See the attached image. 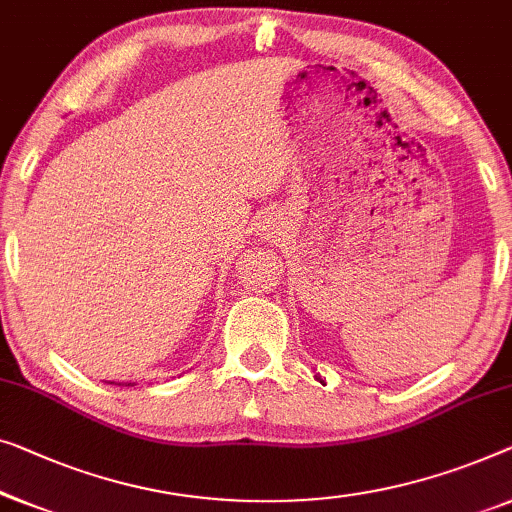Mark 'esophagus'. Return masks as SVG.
Returning <instances> with one entry per match:
<instances>
[{"mask_svg": "<svg viewBox=\"0 0 512 512\" xmlns=\"http://www.w3.org/2000/svg\"><path fill=\"white\" fill-rule=\"evenodd\" d=\"M261 231H263V235H265V238H270V235H274V233H277L279 231V226H277V219H265L263 221V224H261Z\"/></svg>", "mask_w": 512, "mask_h": 512, "instance_id": "esophagus-1", "label": "esophagus"}]
</instances>
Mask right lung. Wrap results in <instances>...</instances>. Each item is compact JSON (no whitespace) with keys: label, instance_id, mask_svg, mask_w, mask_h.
I'll list each match as a JSON object with an SVG mask.
<instances>
[{"label":"right lung","instance_id":"add662e5","mask_svg":"<svg viewBox=\"0 0 512 512\" xmlns=\"http://www.w3.org/2000/svg\"><path fill=\"white\" fill-rule=\"evenodd\" d=\"M129 385H133V383H129Z\"/></svg>","mask_w":512,"mask_h":512}]
</instances>
